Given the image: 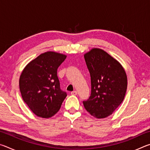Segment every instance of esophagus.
Segmentation results:
<instances>
[{
    "mask_svg": "<svg viewBox=\"0 0 150 150\" xmlns=\"http://www.w3.org/2000/svg\"><path fill=\"white\" fill-rule=\"evenodd\" d=\"M71 94L72 95H76L77 94V92L76 91H72V92L71 93Z\"/></svg>",
    "mask_w": 150,
    "mask_h": 150,
    "instance_id": "1",
    "label": "esophagus"
}]
</instances>
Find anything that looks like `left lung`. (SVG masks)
Segmentation results:
<instances>
[{
	"instance_id": "8db88e82",
	"label": "left lung",
	"mask_w": 150,
	"mask_h": 150,
	"mask_svg": "<svg viewBox=\"0 0 150 150\" xmlns=\"http://www.w3.org/2000/svg\"><path fill=\"white\" fill-rule=\"evenodd\" d=\"M90 73L91 93L83 100L85 108L94 117L112 115L122 102L127 88V77L120 63L103 50L94 48L84 55Z\"/></svg>"
}]
</instances>
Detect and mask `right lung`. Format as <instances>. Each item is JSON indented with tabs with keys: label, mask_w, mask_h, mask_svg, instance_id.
Wrapping results in <instances>:
<instances>
[{
	"label": "right lung",
	"mask_w": 150,
	"mask_h": 150,
	"mask_svg": "<svg viewBox=\"0 0 150 150\" xmlns=\"http://www.w3.org/2000/svg\"><path fill=\"white\" fill-rule=\"evenodd\" d=\"M66 55L48 52L30 62L22 71L19 85L22 97L35 115L50 118L61 108L67 93L60 88L57 68Z\"/></svg>",
	"instance_id": "obj_1"
}]
</instances>
